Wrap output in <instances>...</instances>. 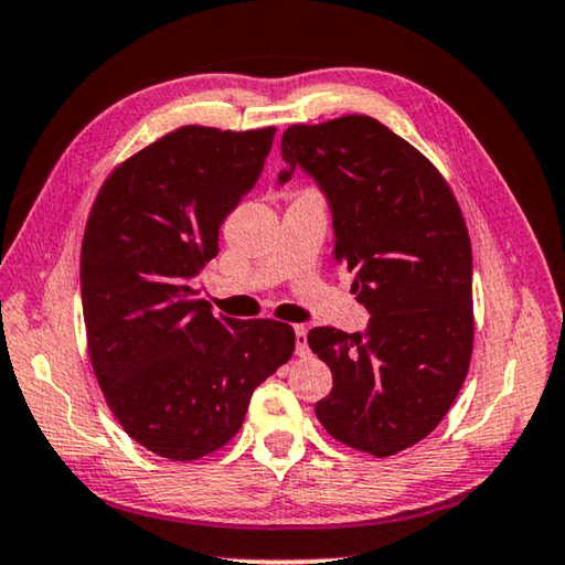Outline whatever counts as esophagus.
Masks as SVG:
<instances>
[{
    "instance_id": "esophagus-1",
    "label": "esophagus",
    "mask_w": 565,
    "mask_h": 565,
    "mask_svg": "<svg viewBox=\"0 0 565 565\" xmlns=\"http://www.w3.org/2000/svg\"><path fill=\"white\" fill-rule=\"evenodd\" d=\"M294 337H296V353H299V356H306V353H309V343H306V327H294Z\"/></svg>"
}]
</instances>
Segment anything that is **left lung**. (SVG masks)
<instances>
[{
    "mask_svg": "<svg viewBox=\"0 0 565 565\" xmlns=\"http://www.w3.org/2000/svg\"><path fill=\"white\" fill-rule=\"evenodd\" d=\"M286 169L299 167L329 199L333 259L371 313L366 331H309L333 388L317 404L321 426L356 451L386 458L441 424L473 351L471 238L451 186L418 149L384 124L349 114L294 124L281 137Z\"/></svg>",
    "mask_w": 565,
    "mask_h": 565,
    "instance_id": "1",
    "label": "left lung"
}]
</instances>
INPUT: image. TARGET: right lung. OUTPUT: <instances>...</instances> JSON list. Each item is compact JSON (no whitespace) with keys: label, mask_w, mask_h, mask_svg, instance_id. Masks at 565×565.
I'll use <instances>...</instances> for the list:
<instances>
[{"label":"right lung","mask_w":565,"mask_h":565,"mask_svg":"<svg viewBox=\"0 0 565 565\" xmlns=\"http://www.w3.org/2000/svg\"><path fill=\"white\" fill-rule=\"evenodd\" d=\"M274 127H179L111 171L82 242L94 374L124 431L169 461L232 441L254 388L291 359L294 329L214 317L194 281L252 191Z\"/></svg>","instance_id":"obj_1"}]
</instances>
